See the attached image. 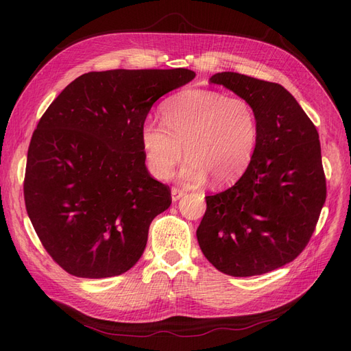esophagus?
I'll return each instance as SVG.
<instances>
[{
    "label": "esophagus",
    "mask_w": 351,
    "mask_h": 351,
    "mask_svg": "<svg viewBox=\"0 0 351 351\" xmlns=\"http://www.w3.org/2000/svg\"><path fill=\"white\" fill-rule=\"evenodd\" d=\"M184 195H186V192L182 189H177V187L171 189V200L173 202H177L178 199H182Z\"/></svg>",
    "instance_id": "esophagus-1"
}]
</instances>
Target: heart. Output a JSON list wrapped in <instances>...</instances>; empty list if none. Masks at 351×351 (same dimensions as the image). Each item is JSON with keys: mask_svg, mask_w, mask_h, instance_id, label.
<instances>
[{"mask_svg": "<svg viewBox=\"0 0 351 351\" xmlns=\"http://www.w3.org/2000/svg\"><path fill=\"white\" fill-rule=\"evenodd\" d=\"M162 122L147 121L141 132L146 164L156 178H168L184 154L180 178L217 186L234 183L256 152L259 121L253 105L210 89H186L162 105Z\"/></svg>", "mask_w": 351, "mask_h": 351, "instance_id": "obj_1", "label": "heart"}]
</instances>
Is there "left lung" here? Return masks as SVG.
I'll return each instance as SVG.
<instances>
[{"instance_id":"1","label":"left lung","mask_w":351,"mask_h":351,"mask_svg":"<svg viewBox=\"0 0 351 351\" xmlns=\"http://www.w3.org/2000/svg\"><path fill=\"white\" fill-rule=\"evenodd\" d=\"M210 83L247 99L258 115L256 152L239 182L206 196L196 231L202 253L231 277L267 274L295 259L326 199L319 134L281 84L222 71Z\"/></svg>"}]
</instances>
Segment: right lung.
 <instances>
[{
	"label": "right lung",
	"instance_id": "obj_1",
	"mask_svg": "<svg viewBox=\"0 0 351 351\" xmlns=\"http://www.w3.org/2000/svg\"><path fill=\"white\" fill-rule=\"evenodd\" d=\"M196 73L108 70L82 74L38 123L27 151L26 210L39 240L74 277L129 271L169 189L145 165L141 132L152 105Z\"/></svg>",
	"mask_w": 351,
	"mask_h": 351
}]
</instances>
